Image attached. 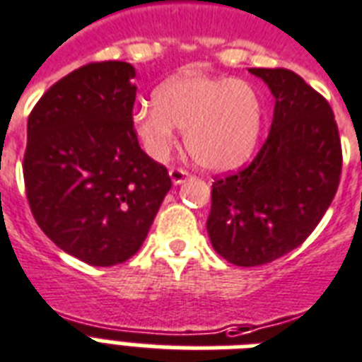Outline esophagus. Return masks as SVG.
<instances>
[{"mask_svg": "<svg viewBox=\"0 0 362 362\" xmlns=\"http://www.w3.org/2000/svg\"><path fill=\"white\" fill-rule=\"evenodd\" d=\"M170 177L175 185L183 183L185 179H189V172L183 170V168H170Z\"/></svg>", "mask_w": 362, "mask_h": 362, "instance_id": "34e87169", "label": "esophagus"}]
</instances>
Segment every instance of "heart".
I'll list each match as a JSON object with an SVG mask.
<instances>
[{
    "mask_svg": "<svg viewBox=\"0 0 362 362\" xmlns=\"http://www.w3.org/2000/svg\"><path fill=\"white\" fill-rule=\"evenodd\" d=\"M153 103L139 105L132 122L155 158L173 149V128L185 132L190 158L213 172L242 166L259 141L262 107L257 90L245 81L179 75L156 88Z\"/></svg>",
    "mask_w": 362,
    "mask_h": 362,
    "instance_id": "obj_1",
    "label": "heart"
}]
</instances>
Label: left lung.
<instances>
[{
  "label": "left lung",
  "mask_w": 362,
  "mask_h": 362,
  "mask_svg": "<svg viewBox=\"0 0 362 362\" xmlns=\"http://www.w3.org/2000/svg\"><path fill=\"white\" fill-rule=\"evenodd\" d=\"M276 98L270 134L249 166L215 177L207 234L236 266H260L306 242L334 198L341 143L329 102L285 67H251Z\"/></svg>",
  "instance_id": "8db88e82"
}]
</instances>
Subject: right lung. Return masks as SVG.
Masks as SVG:
<instances>
[{
    "instance_id": "right-lung-1",
    "label": "right lung",
    "mask_w": 362,
    "mask_h": 362,
    "mask_svg": "<svg viewBox=\"0 0 362 362\" xmlns=\"http://www.w3.org/2000/svg\"><path fill=\"white\" fill-rule=\"evenodd\" d=\"M134 75L126 62H90L50 86L28 117L22 172L33 219L92 266L134 257L172 189L166 166L137 141Z\"/></svg>"
}]
</instances>
